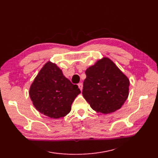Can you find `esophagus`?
I'll return each mask as SVG.
<instances>
[{
	"instance_id": "obj_1",
	"label": "esophagus",
	"mask_w": 158,
	"mask_h": 158,
	"mask_svg": "<svg viewBox=\"0 0 158 158\" xmlns=\"http://www.w3.org/2000/svg\"><path fill=\"white\" fill-rule=\"evenodd\" d=\"M78 86H79V88L80 89V90L82 91V89H83V84L81 83H80L78 84Z\"/></svg>"
}]
</instances>
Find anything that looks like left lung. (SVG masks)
<instances>
[{
    "instance_id": "left-lung-1",
    "label": "left lung",
    "mask_w": 158,
    "mask_h": 158,
    "mask_svg": "<svg viewBox=\"0 0 158 158\" xmlns=\"http://www.w3.org/2000/svg\"><path fill=\"white\" fill-rule=\"evenodd\" d=\"M85 74L82 94L93 110L107 114L121 107L128 98L129 81L111 59L98 60Z\"/></svg>"
}]
</instances>
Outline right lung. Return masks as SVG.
Wrapping results in <instances>:
<instances>
[{"label":"right lung","instance_id":"1","mask_svg":"<svg viewBox=\"0 0 158 158\" xmlns=\"http://www.w3.org/2000/svg\"><path fill=\"white\" fill-rule=\"evenodd\" d=\"M80 93L78 86L72 84L56 64L48 61L31 84L29 95L37 111L58 119L71 111V105Z\"/></svg>","mask_w":158,"mask_h":158}]
</instances>
